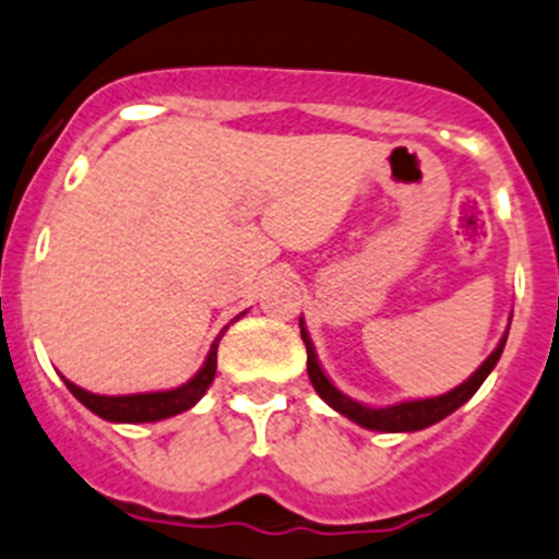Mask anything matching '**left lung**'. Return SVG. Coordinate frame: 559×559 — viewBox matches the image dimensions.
I'll return each instance as SVG.
<instances>
[{"instance_id":"obj_1","label":"left lung","mask_w":559,"mask_h":559,"mask_svg":"<svg viewBox=\"0 0 559 559\" xmlns=\"http://www.w3.org/2000/svg\"><path fill=\"white\" fill-rule=\"evenodd\" d=\"M300 335H302V344H306V352H308V377H311L313 390H317V393L322 395V399L328 401V404L333 406L335 412H341L344 417L355 420V424L362 426V429L420 431V429H426V426H431V424H440L442 417H448L451 412H456L459 406L464 404V401L473 399L475 390L484 384V379L489 377L491 368H495L497 360H500L502 346H506V338H508V330H506V335H502L500 344H497V349L491 352L489 357H486L484 366H480L478 371H475L473 377L467 379V382H462L459 388H453L451 393L437 395V399L401 401V404L379 406V409H373V406L357 404V401H352L349 395L341 393V390L335 388V384L330 382L328 377H324L322 366H319V360H317V352H313V344H311V338H308L302 322H300Z\"/></svg>"}]
</instances>
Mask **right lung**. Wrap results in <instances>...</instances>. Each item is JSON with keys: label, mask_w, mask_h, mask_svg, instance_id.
<instances>
[{"label": "right lung", "mask_w": 559, "mask_h": 559, "mask_svg": "<svg viewBox=\"0 0 559 559\" xmlns=\"http://www.w3.org/2000/svg\"><path fill=\"white\" fill-rule=\"evenodd\" d=\"M218 341L215 338L213 349H210L207 360H204L202 371L186 382L182 388L164 390V393H133V395H97L90 390L79 388V384L68 382L70 393L81 401L90 412H95L103 420H111V424H153V420H164V417L180 415V412L191 409L215 379V368H218Z\"/></svg>", "instance_id": "1"}]
</instances>
